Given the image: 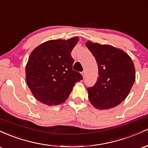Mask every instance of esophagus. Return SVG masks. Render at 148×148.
Masks as SVG:
<instances>
[{"mask_svg": "<svg viewBox=\"0 0 148 148\" xmlns=\"http://www.w3.org/2000/svg\"><path fill=\"white\" fill-rule=\"evenodd\" d=\"M81 74H82L83 77L85 78V76H86V72H85V71H84V72H81Z\"/></svg>", "mask_w": 148, "mask_h": 148, "instance_id": "obj_1", "label": "esophagus"}]
</instances>
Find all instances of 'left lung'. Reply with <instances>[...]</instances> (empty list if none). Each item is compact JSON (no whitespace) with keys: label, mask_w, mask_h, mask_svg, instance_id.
I'll list each match as a JSON object with an SVG mask.
<instances>
[{"label":"left lung","mask_w":148,"mask_h":148,"mask_svg":"<svg viewBox=\"0 0 148 148\" xmlns=\"http://www.w3.org/2000/svg\"><path fill=\"white\" fill-rule=\"evenodd\" d=\"M86 45L95 58L99 74L95 86L88 88L90 101L99 110L118 106L126 99L135 81L133 61L127 53L113 46L91 41Z\"/></svg>","instance_id":"8db88e82"}]
</instances>
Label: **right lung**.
Wrapping results in <instances>:
<instances>
[{"instance_id": "add662e5", "label": "right lung", "mask_w": 148, "mask_h": 148, "mask_svg": "<svg viewBox=\"0 0 148 148\" xmlns=\"http://www.w3.org/2000/svg\"><path fill=\"white\" fill-rule=\"evenodd\" d=\"M79 37L44 42L30 53L25 66V80L32 94L40 102L54 106L67 100L76 82L83 79L72 69L71 52Z\"/></svg>"}]
</instances>
